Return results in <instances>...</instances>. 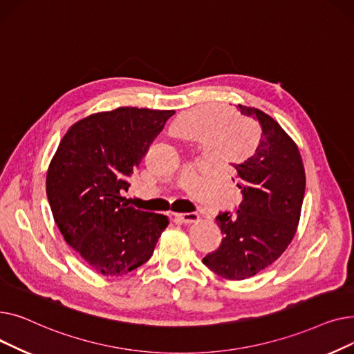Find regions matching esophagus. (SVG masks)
<instances>
[{
    "instance_id": "esophagus-1",
    "label": "esophagus",
    "mask_w": 354,
    "mask_h": 354,
    "mask_svg": "<svg viewBox=\"0 0 354 354\" xmlns=\"http://www.w3.org/2000/svg\"><path fill=\"white\" fill-rule=\"evenodd\" d=\"M175 218L183 222V224H194V222L199 219V215L195 212H187V214H175Z\"/></svg>"
}]
</instances>
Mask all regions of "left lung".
Here are the masks:
<instances>
[{
  "label": "left lung",
  "instance_id": "8db88e82",
  "mask_svg": "<svg viewBox=\"0 0 354 354\" xmlns=\"http://www.w3.org/2000/svg\"><path fill=\"white\" fill-rule=\"evenodd\" d=\"M241 115L261 126V139L232 163L243 201L235 214L215 218L219 248L202 259L227 280H245L271 266L290 245L299 225L306 172L299 147L271 116L238 104Z\"/></svg>",
  "mask_w": 354,
  "mask_h": 354
}]
</instances>
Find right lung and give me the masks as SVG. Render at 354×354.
I'll return each instance as SVG.
<instances>
[{
  "mask_svg": "<svg viewBox=\"0 0 354 354\" xmlns=\"http://www.w3.org/2000/svg\"><path fill=\"white\" fill-rule=\"evenodd\" d=\"M175 110L119 107L74 123L46 179L66 243L99 274L119 277L152 257L169 219L130 207L129 178Z\"/></svg>",
  "mask_w": 354,
  "mask_h": 354,
  "instance_id": "add662e5",
  "label": "right lung"
}]
</instances>
